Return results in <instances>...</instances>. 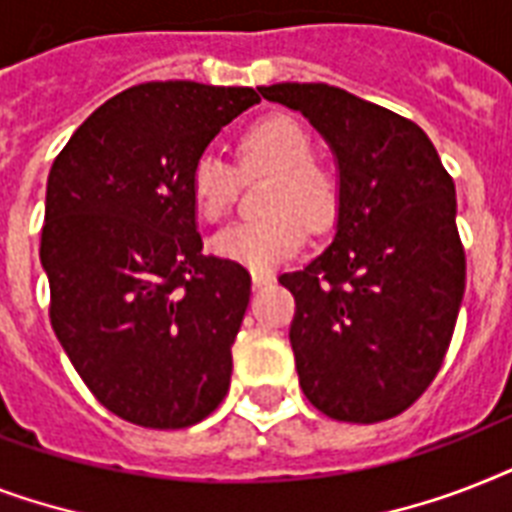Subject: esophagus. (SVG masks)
<instances>
[{"label": "esophagus", "mask_w": 512, "mask_h": 512, "mask_svg": "<svg viewBox=\"0 0 512 512\" xmlns=\"http://www.w3.org/2000/svg\"><path fill=\"white\" fill-rule=\"evenodd\" d=\"M273 281H276V276H273V273H268V271H255V273H252V284H255L257 289L268 287V284H273Z\"/></svg>", "instance_id": "obj_1"}]
</instances>
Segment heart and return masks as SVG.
<instances>
[{
    "instance_id": "heart-1",
    "label": "heart",
    "mask_w": 512,
    "mask_h": 512,
    "mask_svg": "<svg viewBox=\"0 0 512 512\" xmlns=\"http://www.w3.org/2000/svg\"><path fill=\"white\" fill-rule=\"evenodd\" d=\"M276 172L268 209L260 220H239L217 231L209 247L217 257L249 271H271L292 257L308 239V225L327 228L340 209L335 172L313 159V140L292 116H265L239 138V172ZM239 172L223 156L201 154L188 175L196 215L217 223L231 212L239 193Z\"/></svg>"
}]
</instances>
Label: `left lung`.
<instances>
[{"label": "left lung", "mask_w": 512, "mask_h": 512, "mask_svg": "<svg viewBox=\"0 0 512 512\" xmlns=\"http://www.w3.org/2000/svg\"><path fill=\"white\" fill-rule=\"evenodd\" d=\"M300 111L340 172L335 239L303 271L289 342L305 398L340 422H382L444 364L465 295L454 180L414 122L329 84L260 87Z\"/></svg>", "instance_id": "8db88e82"}]
</instances>
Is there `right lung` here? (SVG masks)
Instances as JSON below:
<instances>
[{
    "label": "right lung",
    "instance_id": "right-lung-1",
    "mask_svg": "<svg viewBox=\"0 0 512 512\" xmlns=\"http://www.w3.org/2000/svg\"><path fill=\"white\" fill-rule=\"evenodd\" d=\"M255 103L252 87L138 84L52 162L39 247L52 329L92 396L132 425L188 428L228 393L252 279L201 252L188 175Z\"/></svg>",
    "mask_w": 512,
    "mask_h": 512
}]
</instances>
